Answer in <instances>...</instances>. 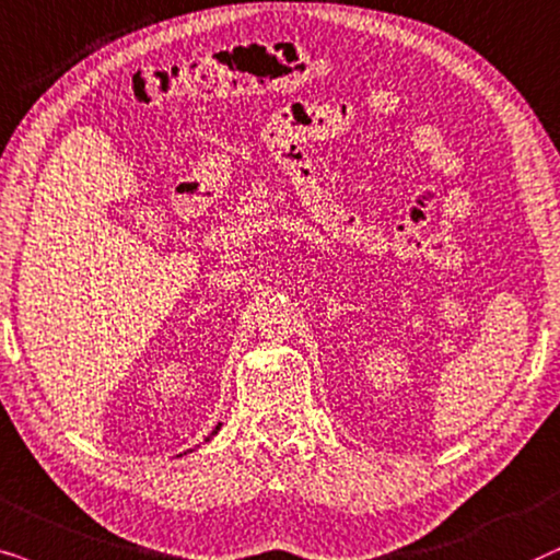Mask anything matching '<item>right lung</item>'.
<instances>
[{"label": "right lung", "mask_w": 560, "mask_h": 560, "mask_svg": "<svg viewBox=\"0 0 560 560\" xmlns=\"http://www.w3.org/2000/svg\"><path fill=\"white\" fill-rule=\"evenodd\" d=\"M220 430V424H218V428H214V432H218ZM214 432H212V435H214ZM207 441H210V438H207Z\"/></svg>", "instance_id": "1"}]
</instances>
